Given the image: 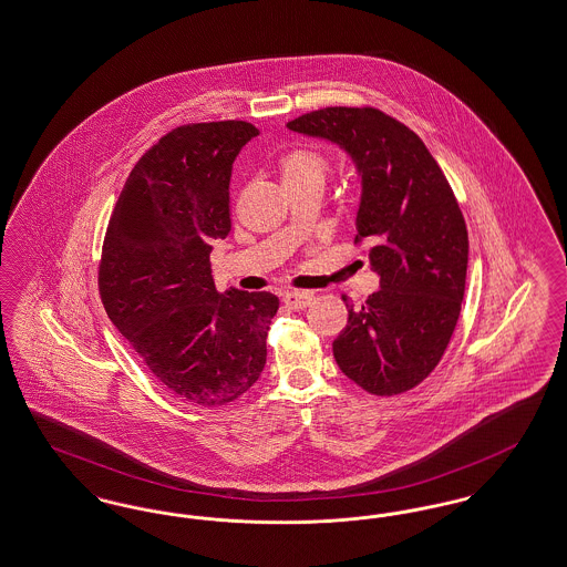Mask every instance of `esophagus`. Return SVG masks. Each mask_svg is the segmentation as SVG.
<instances>
[{
    "label": "esophagus",
    "instance_id": "obj_1",
    "mask_svg": "<svg viewBox=\"0 0 567 567\" xmlns=\"http://www.w3.org/2000/svg\"><path fill=\"white\" fill-rule=\"evenodd\" d=\"M315 295L308 293V291H291V293L282 295V301L291 308V310H303L312 303Z\"/></svg>",
    "mask_w": 567,
    "mask_h": 567
}]
</instances>
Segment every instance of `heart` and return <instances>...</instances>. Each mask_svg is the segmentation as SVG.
Masks as SVG:
<instances>
[{"label": "heart", "instance_id": "1", "mask_svg": "<svg viewBox=\"0 0 567 567\" xmlns=\"http://www.w3.org/2000/svg\"><path fill=\"white\" fill-rule=\"evenodd\" d=\"M327 162L310 150V147H295L285 158L280 159V173L287 185L306 182H322Z\"/></svg>", "mask_w": 567, "mask_h": 567}]
</instances>
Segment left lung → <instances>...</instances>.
Listing matches in <instances>:
<instances>
[{"instance_id":"1","label":"left lung","mask_w":567,"mask_h":567,"mask_svg":"<svg viewBox=\"0 0 567 567\" xmlns=\"http://www.w3.org/2000/svg\"><path fill=\"white\" fill-rule=\"evenodd\" d=\"M287 128L338 145L361 179L357 240L371 243L380 289L363 308L346 301L333 357L371 394L405 392L441 361L464 299L468 231L452 187L422 138L378 110L327 107Z\"/></svg>"}]
</instances>
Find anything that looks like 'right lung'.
Segmentation results:
<instances>
[{
	"label": "right lung",
	"mask_w": 567,
	"mask_h": 567,
	"mask_svg": "<svg viewBox=\"0 0 567 567\" xmlns=\"http://www.w3.org/2000/svg\"><path fill=\"white\" fill-rule=\"evenodd\" d=\"M259 131L240 120L179 126L131 171L110 219L99 291L138 357L192 405H226L255 384L278 297L215 289L231 164Z\"/></svg>",
	"instance_id": "1"
}]
</instances>
